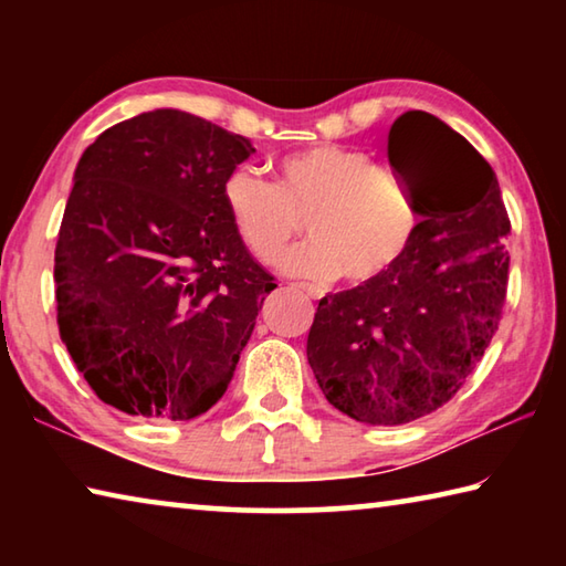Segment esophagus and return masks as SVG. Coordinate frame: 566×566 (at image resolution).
I'll return each instance as SVG.
<instances>
[{"label": "esophagus", "mask_w": 566, "mask_h": 566, "mask_svg": "<svg viewBox=\"0 0 566 566\" xmlns=\"http://www.w3.org/2000/svg\"><path fill=\"white\" fill-rule=\"evenodd\" d=\"M294 290H300V292H304L306 296H317V290H312V286H306V284H292Z\"/></svg>", "instance_id": "esophagus-1"}]
</instances>
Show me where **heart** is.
Instances as JSON below:
<instances>
[{"label":"heart","instance_id":"b5f03b06","mask_svg":"<svg viewBox=\"0 0 566 566\" xmlns=\"http://www.w3.org/2000/svg\"><path fill=\"white\" fill-rule=\"evenodd\" d=\"M222 199L237 237L276 264L304 232L314 237L290 262L296 274L371 284L397 270L419 234V209L401 179L367 151L314 145L276 161L274 181L247 167L229 171Z\"/></svg>","mask_w":566,"mask_h":566}]
</instances>
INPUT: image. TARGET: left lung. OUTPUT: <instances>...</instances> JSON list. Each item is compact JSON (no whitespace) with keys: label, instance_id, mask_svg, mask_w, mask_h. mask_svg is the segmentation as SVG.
I'll return each instance as SVG.
<instances>
[{"label":"left lung","instance_id":"left-lung-1","mask_svg":"<svg viewBox=\"0 0 566 566\" xmlns=\"http://www.w3.org/2000/svg\"><path fill=\"white\" fill-rule=\"evenodd\" d=\"M389 165L424 217L415 244L379 282L319 300L306 337L329 405L377 427L432 415L462 389L500 329L510 280L500 181L462 134L401 114Z\"/></svg>","mask_w":566,"mask_h":566}]
</instances>
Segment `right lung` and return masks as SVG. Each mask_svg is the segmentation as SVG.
<instances>
[{
  "label": "right lung",
  "mask_w": 566,
  "mask_h": 566,
  "mask_svg": "<svg viewBox=\"0 0 566 566\" xmlns=\"http://www.w3.org/2000/svg\"><path fill=\"white\" fill-rule=\"evenodd\" d=\"M252 151L179 109L114 124L84 149L54 249L56 324L104 405L185 421L222 399L276 286L222 199Z\"/></svg>",
  "instance_id": "obj_1"
}]
</instances>
